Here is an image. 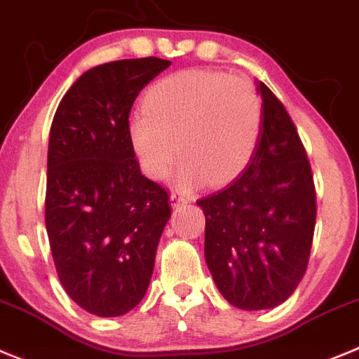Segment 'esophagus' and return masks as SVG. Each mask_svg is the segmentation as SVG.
<instances>
[{"label": "esophagus", "mask_w": 359, "mask_h": 359, "mask_svg": "<svg viewBox=\"0 0 359 359\" xmlns=\"http://www.w3.org/2000/svg\"><path fill=\"white\" fill-rule=\"evenodd\" d=\"M170 200H172V205H180V203H186L189 198H187L186 195H182V193L173 191L172 195H170Z\"/></svg>", "instance_id": "1"}]
</instances>
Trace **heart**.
Masks as SVG:
<instances>
[{"mask_svg":"<svg viewBox=\"0 0 359 359\" xmlns=\"http://www.w3.org/2000/svg\"><path fill=\"white\" fill-rule=\"evenodd\" d=\"M144 111L128 119V140L150 179L163 180L184 157L180 180L222 186L243 172L263 132L254 83L216 69H186L148 89Z\"/></svg>","mask_w":359,"mask_h":359,"instance_id":"b5f03b06","label":"heart"}]
</instances>
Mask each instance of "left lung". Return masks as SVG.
I'll list each match as a JSON object with an SVG mask.
<instances>
[{
  "instance_id": "left-lung-1",
  "label": "left lung",
  "mask_w": 359,
  "mask_h": 359,
  "mask_svg": "<svg viewBox=\"0 0 359 359\" xmlns=\"http://www.w3.org/2000/svg\"><path fill=\"white\" fill-rule=\"evenodd\" d=\"M263 132L250 164L225 189L196 200L205 263L219 293L247 311L288 299L308 268L316 219L311 164L283 102L263 82Z\"/></svg>"
}]
</instances>
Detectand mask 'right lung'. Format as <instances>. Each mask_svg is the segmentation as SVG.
<instances>
[{
  "mask_svg": "<svg viewBox=\"0 0 359 359\" xmlns=\"http://www.w3.org/2000/svg\"><path fill=\"white\" fill-rule=\"evenodd\" d=\"M170 64L144 57L93 67L51 121L48 240L60 284L93 315L119 316L140 304L172 215L168 191L141 173L128 140L134 100Z\"/></svg>",
  "mask_w": 359,
  "mask_h": 359,
  "instance_id": "obj_1",
  "label": "right lung"
}]
</instances>
